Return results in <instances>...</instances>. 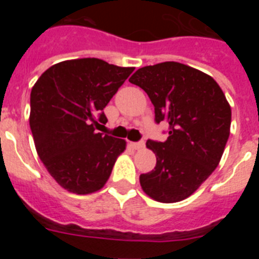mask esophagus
Wrapping results in <instances>:
<instances>
[{
  "mask_svg": "<svg viewBox=\"0 0 259 259\" xmlns=\"http://www.w3.org/2000/svg\"><path fill=\"white\" fill-rule=\"evenodd\" d=\"M131 148L135 150H140L144 148V143L143 141L141 143H131Z\"/></svg>",
  "mask_w": 259,
  "mask_h": 259,
  "instance_id": "obj_1",
  "label": "esophagus"
}]
</instances>
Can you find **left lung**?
I'll list each match as a JSON object with an SVG mask.
<instances>
[{
    "mask_svg": "<svg viewBox=\"0 0 259 259\" xmlns=\"http://www.w3.org/2000/svg\"><path fill=\"white\" fill-rule=\"evenodd\" d=\"M130 83L145 91L155 122L170 130L164 143L146 141L157 164L140 175L141 188L158 202L185 200L221 162L231 128L227 98L210 75L179 62L139 68Z\"/></svg>",
    "mask_w": 259,
    "mask_h": 259,
    "instance_id": "8db88e82",
    "label": "left lung"
}]
</instances>
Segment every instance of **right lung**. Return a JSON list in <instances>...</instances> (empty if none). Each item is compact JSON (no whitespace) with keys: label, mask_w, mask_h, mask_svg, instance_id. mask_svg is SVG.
<instances>
[{"label":"right lung","mask_w":259,"mask_h":259,"mask_svg":"<svg viewBox=\"0 0 259 259\" xmlns=\"http://www.w3.org/2000/svg\"><path fill=\"white\" fill-rule=\"evenodd\" d=\"M134 70L98 58L68 59L48 68L32 88L29 125L36 152L66 191L91 194L109 180L127 143L96 128L107 122L102 110Z\"/></svg>","instance_id":"right-lung-1"}]
</instances>
